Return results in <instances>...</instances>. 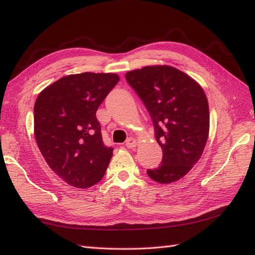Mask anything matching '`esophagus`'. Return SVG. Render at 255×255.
Wrapping results in <instances>:
<instances>
[{
  "mask_svg": "<svg viewBox=\"0 0 255 255\" xmlns=\"http://www.w3.org/2000/svg\"><path fill=\"white\" fill-rule=\"evenodd\" d=\"M137 143H138V141L134 138H129L127 141H126V147L127 148H129V149H132V148H134L137 145Z\"/></svg>",
  "mask_w": 255,
  "mask_h": 255,
  "instance_id": "esophagus-1",
  "label": "esophagus"
}]
</instances>
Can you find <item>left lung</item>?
I'll use <instances>...</instances> for the list:
<instances>
[{
	"instance_id": "1",
	"label": "left lung",
	"mask_w": 255,
	"mask_h": 255,
	"mask_svg": "<svg viewBox=\"0 0 255 255\" xmlns=\"http://www.w3.org/2000/svg\"><path fill=\"white\" fill-rule=\"evenodd\" d=\"M126 80L152 119L161 164L147 170L153 181L169 184L191 171L203 154L209 132V107L196 81L170 66H148L126 73Z\"/></svg>"
}]
</instances>
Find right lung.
Listing matches in <instances>:
<instances>
[{
  "label": "right lung",
  "mask_w": 255,
  "mask_h": 255,
  "mask_svg": "<svg viewBox=\"0 0 255 255\" xmlns=\"http://www.w3.org/2000/svg\"><path fill=\"white\" fill-rule=\"evenodd\" d=\"M119 81L115 73L71 74L47 86L34 107L35 138L50 169L88 188L104 176L113 148L103 142L96 111Z\"/></svg>",
  "instance_id": "right-lung-1"
}]
</instances>
